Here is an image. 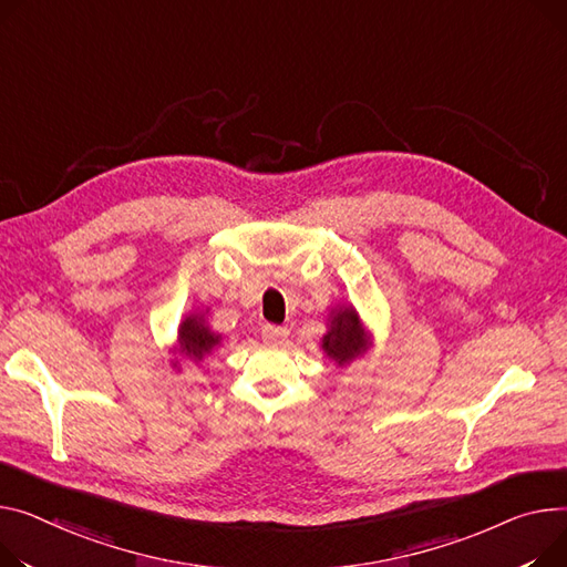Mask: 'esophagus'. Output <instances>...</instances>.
Wrapping results in <instances>:
<instances>
[{
  "label": "esophagus",
  "instance_id": "34e87169",
  "mask_svg": "<svg viewBox=\"0 0 567 567\" xmlns=\"http://www.w3.org/2000/svg\"><path fill=\"white\" fill-rule=\"evenodd\" d=\"M261 337H264V342L271 344V347H282V344L287 342L289 330L282 328V326H271V323H267V326L261 328Z\"/></svg>",
  "mask_w": 567,
  "mask_h": 567
}]
</instances>
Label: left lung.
<instances>
[{
  "instance_id": "8db88e82",
  "label": "left lung",
  "mask_w": 567,
  "mask_h": 567,
  "mask_svg": "<svg viewBox=\"0 0 567 567\" xmlns=\"http://www.w3.org/2000/svg\"><path fill=\"white\" fill-rule=\"evenodd\" d=\"M373 349V332L364 326L360 312L351 303H337L326 319V332L321 337L323 355L344 369L355 360H362Z\"/></svg>"
}]
</instances>
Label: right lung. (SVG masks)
I'll use <instances>...</instances> for the list:
<instances>
[{
  "mask_svg": "<svg viewBox=\"0 0 567 567\" xmlns=\"http://www.w3.org/2000/svg\"><path fill=\"white\" fill-rule=\"evenodd\" d=\"M207 312H209V308L188 310L177 326L175 342L168 349V353L173 355L171 367L177 373L182 371V362L200 364L209 355H214V351H218L223 344V334L212 330V326L207 321Z\"/></svg>",
  "mask_w": 567,
  "mask_h": 567,
  "instance_id": "1",
  "label": "right lung"
}]
</instances>
